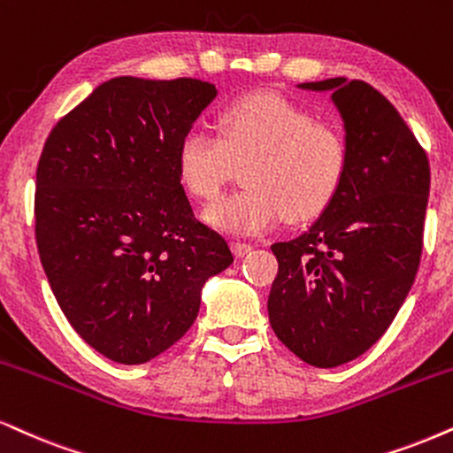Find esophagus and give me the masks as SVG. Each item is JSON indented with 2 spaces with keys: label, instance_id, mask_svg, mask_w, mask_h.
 Returning <instances> with one entry per match:
<instances>
[{
  "label": "esophagus",
  "instance_id": "obj_1",
  "mask_svg": "<svg viewBox=\"0 0 453 453\" xmlns=\"http://www.w3.org/2000/svg\"><path fill=\"white\" fill-rule=\"evenodd\" d=\"M230 246H232V253L236 255L238 259H242V257H246L250 253V250H253V246L246 244V242H232Z\"/></svg>",
  "mask_w": 453,
  "mask_h": 453
}]
</instances>
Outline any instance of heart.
<instances>
[{"mask_svg":"<svg viewBox=\"0 0 453 453\" xmlns=\"http://www.w3.org/2000/svg\"><path fill=\"white\" fill-rule=\"evenodd\" d=\"M242 165L244 188L207 211L219 230L261 234L290 221L316 219L345 184L347 142L330 125L276 91L240 96L217 112L215 135L190 129L175 152L180 184L213 203Z\"/></svg>","mask_w":453,"mask_h":453,"instance_id":"1","label":"heart"}]
</instances>
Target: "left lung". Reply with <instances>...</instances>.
Returning a JSON list of instances; mask_svg holds the SVG:
<instances>
[{
  "label": "left lung",
  "mask_w": 453,
  "mask_h": 453,
  "mask_svg": "<svg viewBox=\"0 0 453 453\" xmlns=\"http://www.w3.org/2000/svg\"><path fill=\"white\" fill-rule=\"evenodd\" d=\"M332 91L349 169L309 232L272 244L278 276L267 311L296 357L336 368L385 334L414 284L431 188L425 148L379 89L359 79L301 83Z\"/></svg>",
  "instance_id": "1"
}]
</instances>
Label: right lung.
Wrapping results in <instances>:
<instances>
[{
  "instance_id": "right-lung-1",
  "label": "right lung",
  "mask_w": 453,
  "mask_h": 453,
  "mask_svg": "<svg viewBox=\"0 0 453 453\" xmlns=\"http://www.w3.org/2000/svg\"><path fill=\"white\" fill-rule=\"evenodd\" d=\"M217 96L198 79L117 77L65 114L35 181V240L79 336L146 364L190 330L200 288L234 261L194 217L175 167L181 137Z\"/></svg>"
}]
</instances>
